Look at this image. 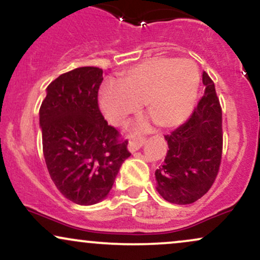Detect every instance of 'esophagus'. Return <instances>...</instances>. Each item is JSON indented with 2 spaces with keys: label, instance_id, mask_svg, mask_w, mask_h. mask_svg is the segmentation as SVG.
<instances>
[{
  "label": "esophagus",
  "instance_id": "1",
  "mask_svg": "<svg viewBox=\"0 0 260 260\" xmlns=\"http://www.w3.org/2000/svg\"><path fill=\"white\" fill-rule=\"evenodd\" d=\"M144 144H145V138H132L128 143V150L131 152H134L142 148Z\"/></svg>",
  "mask_w": 260,
  "mask_h": 260
}]
</instances>
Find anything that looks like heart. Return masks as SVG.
Returning <instances> with one entry per match:
<instances>
[{
    "label": "heart",
    "instance_id": "heart-1",
    "mask_svg": "<svg viewBox=\"0 0 260 260\" xmlns=\"http://www.w3.org/2000/svg\"><path fill=\"white\" fill-rule=\"evenodd\" d=\"M199 84V70L191 60L151 58L128 69L122 84H103L99 104L105 117L116 126L126 123L144 104L157 126L174 128L191 114ZM146 128V121H142L134 126V131Z\"/></svg>",
    "mask_w": 260,
    "mask_h": 260
}]
</instances>
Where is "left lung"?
<instances>
[{"mask_svg": "<svg viewBox=\"0 0 260 260\" xmlns=\"http://www.w3.org/2000/svg\"><path fill=\"white\" fill-rule=\"evenodd\" d=\"M205 94L185 123L165 137L168 151L155 172L156 191L166 201L189 205L213 185L219 171L223 129L221 108L214 83L202 74Z\"/></svg>", "mask_w": 260, "mask_h": 260, "instance_id": "1", "label": "left lung"}]
</instances>
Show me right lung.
Returning <instances> with one entry per match:
<instances>
[{
    "label": "right lung",
    "mask_w": 260,
    "mask_h": 260,
    "mask_svg": "<svg viewBox=\"0 0 260 260\" xmlns=\"http://www.w3.org/2000/svg\"><path fill=\"white\" fill-rule=\"evenodd\" d=\"M103 70L77 68L47 87L40 108L43 156L49 176L68 200L95 205L110 192L124 160L127 140L109 126L98 106Z\"/></svg>",
    "instance_id": "add662e5"
}]
</instances>
